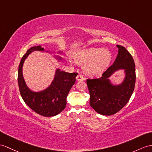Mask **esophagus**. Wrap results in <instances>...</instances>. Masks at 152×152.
I'll return each instance as SVG.
<instances>
[{
    "mask_svg": "<svg viewBox=\"0 0 152 152\" xmlns=\"http://www.w3.org/2000/svg\"><path fill=\"white\" fill-rule=\"evenodd\" d=\"M76 79H77V80H79V81H83V80H84V77L82 75H78L77 76Z\"/></svg>",
    "mask_w": 152,
    "mask_h": 152,
    "instance_id": "34e87169",
    "label": "esophagus"
}]
</instances>
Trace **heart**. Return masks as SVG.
Here are the masks:
<instances>
[{"label":"heart","instance_id":"1","mask_svg":"<svg viewBox=\"0 0 152 152\" xmlns=\"http://www.w3.org/2000/svg\"><path fill=\"white\" fill-rule=\"evenodd\" d=\"M77 64H86L84 72L88 75H99L108 67L111 60V54L103 48H90L79 51L74 55Z\"/></svg>","mask_w":152,"mask_h":152}]
</instances>
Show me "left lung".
I'll use <instances>...</instances> for the list:
<instances>
[{
    "label": "left lung",
    "mask_w": 152,
    "mask_h": 152,
    "mask_svg": "<svg viewBox=\"0 0 152 152\" xmlns=\"http://www.w3.org/2000/svg\"><path fill=\"white\" fill-rule=\"evenodd\" d=\"M119 52L113 64L98 79H87L90 92V104L95 112L103 115H112L127 104L134 90L135 66L131 54L123 46L117 45ZM119 69H124L125 77L118 85L110 83L109 77Z\"/></svg>",
    "instance_id": "1"
}]
</instances>
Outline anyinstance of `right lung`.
<instances>
[{
    "label": "right lung",
    "mask_w": 152,
    "mask_h": 152,
    "mask_svg": "<svg viewBox=\"0 0 152 152\" xmlns=\"http://www.w3.org/2000/svg\"><path fill=\"white\" fill-rule=\"evenodd\" d=\"M34 51H44V49L41 46L29 48L22 58L18 66V84L21 97L29 108L40 115L44 117L57 115L65 108L66 97L70 89L75 83V77L78 73H68L57 69L54 79L49 87L39 92L31 91L24 81L23 66L26 58ZM56 57L58 61L62 59L61 57Z\"/></svg>",
    "instance_id": "obj_1"
}]
</instances>
